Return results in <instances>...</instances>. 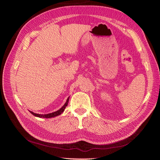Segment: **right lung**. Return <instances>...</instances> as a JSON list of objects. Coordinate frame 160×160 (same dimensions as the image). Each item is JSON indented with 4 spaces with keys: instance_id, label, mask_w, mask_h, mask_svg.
<instances>
[{
    "instance_id": "obj_1",
    "label": "right lung",
    "mask_w": 160,
    "mask_h": 160,
    "mask_svg": "<svg viewBox=\"0 0 160 160\" xmlns=\"http://www.w3.org/2000/svg\"><path fill=\"white\" fill-rule=\"evenodd\" d=\"M69 99V98H67L66 103L64 104V105L62 106V107L60 109L55 111V112L51 113H48V114H44V115H43V114H38V113H33V112H32V111H30V113H31V114H32L33 115H35V116H36V117L40 118H54V117H56V116H58V115H61L62 112H63L65 109V108L67 107V105H68Z\"/></svg>"
}]
</instances>
